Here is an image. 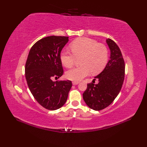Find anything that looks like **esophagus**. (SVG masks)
I'll list each match as a JSON object with an SVG mask.
<instances>
[{
	"instance_id": "esophagus-1",
	"label": "esophagus",
	"mask_w": 147,
	"mask_h": 147,
	"mask_svg": "<svg viewBox=\"0 0 147 147\" xmlns=\"http://www.w3.org/2000/svg\"><path fill=\"white\" fill-rule=\"evenodd\" d=\"M79 83H80L79 82H74H74H72V84H74V85H76V84H78Z\"/></svg>"
}]
</instances>
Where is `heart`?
<instances>
[{
  "label": "heart",
  "mask_w": 147,
  "mask_h": 147,
  "mask_svg": "<svg viewBox=\"0 0 147 147\" xmlns=\"http://www.w3.org/2000/svg\"><path fill=\"white\" fill-rule=\"evenodd\" d=\"M72 52L66 49L61 51L60 59L66 67H72L76 58L81 57V65L67 71L66 77L70 80L79 82L90 74H97L104 69L109 60L107 47L97 41L86 37L75 40L70 43Z\"/></svg>",
  "instance_id": "b5f03b06"
}]
</instances>
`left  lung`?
Here are the masks:
<instances>
[{"mask_svg": "<svg viewBox=\"0 0 147 147\" xmlns=\"http://www.w3.org/2000/svg\"><path fill=\"white\" fill-rule=\"evenodd\" d=\"M106 42L110 50V56L105 67L98 75L97 84L89 83L83 98L90 109L100 110L110 105L118 95L124 79L125 65L120 49L112 40Z\"/></svg>", "mask_w": 147, "mask_h": 147, "instance_id": "left-lung-1", "label": "left lung"}]
</instances>
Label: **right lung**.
Here are the masks:
<instances>
[{"label": "right lung", "instance_id": "right-lung-1", "mask_svg": "<svg viewBox=\"0 0 147 147\" xmlns=\"http://www.w3.org/2000/svg\"><path fill=\"white\" fill-rule=\"evenodd\" d=\"M68 41V37L53 35L39 40L30 48L26 63L25 76L31 93L50 110L64 105L72 86L70 80H52L63 74L60 54Z\"/></svg>", "mask_w": 147, "mask_h": 147}]
</instances>
